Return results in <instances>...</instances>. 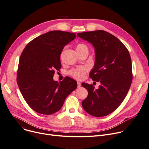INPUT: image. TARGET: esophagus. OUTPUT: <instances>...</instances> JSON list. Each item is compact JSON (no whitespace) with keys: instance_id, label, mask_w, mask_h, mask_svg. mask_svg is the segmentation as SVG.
Here are the masks:
<instances>
[{"instance_id":"34e87169","label":"esophagus","mask_w":149,"mask_h":149,"mask_svg":"<svg viewBox=\"0 0 149 149\" xmlns=\"http://www.w3.org/2000/svg\"><path fill=\"white\" fill-rule=\"evenodd\" d=\"M81 86V83H80V82H77V87H80Z\"/></svg>"}]
</instances>
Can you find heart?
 Segmentation results:
<instances>
[{
    "instance_id": "obj_1",
    "label": "heart",
    "mask_w": 149,
    "mask_h": 149,
    "mask_svg": "<svg viewBox=\"0 0 149 149\" xmlns=\"http://www.w3.org/2000/svg\"><path fill=\"white\" fill-rule=\"evenodd\" d=\"M76 51L77 52V53L83 51L88 52V47L86 45L84 44H78L76 46ZM87 71V67L81 66L72 69V70H71L70 72H69V74H70V75L74 78L77 79V80H81V79L84 78V75Z\"/></svg>"
}]
</instances>
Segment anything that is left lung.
Segmentation results:
<instances>
[{
    "mask_svg": "<svg viewBox=\"0 0 149 149\" xmlns=\"http://www.w3.org/2000/svg\"><path fill=\"white\" fill-rule=\"evenodd\" d=\"M77 36L93 46L95 62L90 77L101 83L96 90L92 84H81L88 91L82 106L91 116H107L119 107L130 90L132 80L130 54L119 39L104 31L78 33Z\"/></svg>",
    "mask_w": 149,
    "mask_h": 149,
    "instance_id": "1",
    "label": "left lung"
}]
</instances>
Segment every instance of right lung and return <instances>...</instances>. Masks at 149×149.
<instances>
[{
    "mask_svg": "<svg viewBox=\"0 0 149 149\" xmlns=\"http://www.w3.org/2000/svg\"><path fill=\"white\" fill-rule=\"evenodd\" d=\"M75 38L74 33L50 31L33 39L23 49L17 82L24 100L36 112L56 113L77 88V81L70 77L59 83L53 80L54 70L62 66L60 56L64 47Z\"/></svg>",
    "mask_w": 149,
    "mask_h": 149,
    "instance_id": "add662e5",
    "label": "right lung"
}]
</instances>
